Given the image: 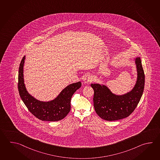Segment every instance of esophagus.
Returning <instances> with one entry per match:
<instances>
[{
    "instance_id": "obj_1",
    "label": "esophagus",
    "mask_w": 160,
    "mask_h": 160,
    "mask_svg": "<svg viewBox=\"0 0 160 160\" xmlns=\"http://www.w3.org/2000/svg\"><path fill=\"white\" fill-rule=\"evenodd\" d=\"M93 77L91 75H86L83 78V82L85 84H88V83H91L93 81Z\"/></svg>"
}]
</instances>
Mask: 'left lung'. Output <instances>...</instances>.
Listing matches in <instances>:
<instances>
[{
    "label": "left lung",
    "instance_id": "1",
    "mask_svg": "<svg viewBox=\"0 0 160 160\" xmlns=\"http://www.w3.org/2000/svg\"><path fill=\"white\" fill-rule=\"evenodd\" d=\"M136 66V82L131 91L116 95L107 86L91 84L94 90L93 105L96 113L107 121H115L128 117L137 107L143 93L145 75L140 57L134 58Z\"/></svg>",
    "mask_w": 160,
    "mask_h": 160
}]
</instances>
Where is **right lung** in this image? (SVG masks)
<instances>
[{
	"label": "right lung",
	"instance_id": "add662e5",
	"mask_svg": "<svg viewBox=\"0 0 160 160\" xmlns=\"http://www.w3.org/2000/svg\"><path fill=\"white\" fill-rule=\"evenodd\" d=\"M25 59L26 56L23 57L20 64L18 75V90L23 102L29 112L39 120L47 121L62 120L71 110V100L72 95L81 87L82 82H77L68 85L52 100H38L29 94L25 86L23 75Z\"/></svg>",
	"mask_w": 160,
	"mask_h": 160
}]
</instances>
